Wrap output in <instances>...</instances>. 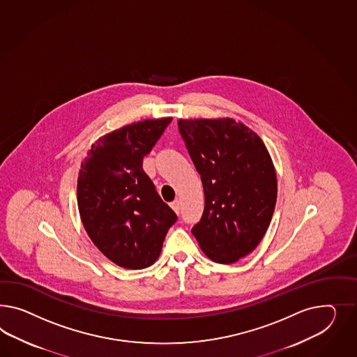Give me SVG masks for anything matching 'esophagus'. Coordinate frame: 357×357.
Segmentation results:
<instances>
[{"mask_svg":"<svg viewBox=\"0 0 357 357\" xmlns=\"http://www.w3.org/2000/svg\"><path fill=\"white\" fill-rule=\"evenodd\" d=\"M170 206L173 208L174 212L176 213V214H179V211H181V203H179V200H174L173 203L170 204Z\"/></svg>","mask_w":357,"mask_h":357,"instance_id":"esophagus-1","label":"esophagus"}]
</instances>
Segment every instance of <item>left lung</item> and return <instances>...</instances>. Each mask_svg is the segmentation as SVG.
I'll return each instance as SVG.
<instances>
[{
    "label": "left lung",
    "instance_id": "obj_1",
    "mask_svg": "<svg viewBox=\"0 0 357 357\" xmlns=\"http://www.w3.org/2000/svg\"><path fill=\"white\" fill-rule=\"evenodd\" d=\"M178 126L205 195L193 236L214 262H236L259 245L274 213L271 157L260 136L232 118L179 119Z\"/></svg>",
    "mask_w": 357,
    "mask_h": 357
}]
</instances>
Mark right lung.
Segmentation results:
<instances>
[{
    "label": "right lung",
    "instance_id": "add662e5",
    "mask_svg": "<svg viewBox=\"0 0 357 357\" xmlns=\"http://www.w3.org/2000/svg\"><path fill=\"white\" fill-rule=\"evenodd\" d=\"M172 119H145L106 134L80 166L77 193L83 226L97 248L125 269L154 264L178 218L143 170L144 155Z\"/></svg>",
    "mask_w": 357,
    "mask_h": 357
}]
</instances>
